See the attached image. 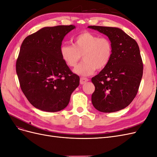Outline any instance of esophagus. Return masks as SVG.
I'll use <instances>...</instances> for the list:
<instances>
[{"instance_id": "34e87169", "label": "esophagus", "mask_w": 157, "mask_h": 157, "mask_svg": "<svg viewBox=\"0 0 157 157\" xmlns=\"http://www.w3.org/2000/svg\"><path fill=\"white\" fill-rule=\"evenodd\" d=\"M88 81V79L86 78H84V77H81L80 79V84H84L86 83V82Z\"/></svg>"}]
</instances>
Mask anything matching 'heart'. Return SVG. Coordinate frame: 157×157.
Returning a JSON list of instances; mask_svg holds the SVG:
<instances>
[{
  "instance_id": "b5f03b06",
  "label": "heart",
  "mask_w": 157,
  "mask_h": 157,
  "mask_svg": "<svg viewBox=\"0 0 157 157\" xmlns=\"http://www.w3.org/2000/svg\"><path fill=\"white\" fill-rule=\"evenodd\" d=\"M112 51L111 42L107 38L83 32L74 38L73 45L63 44L60 47V56L69 67H76L82 56L83 61L74 72L87 77L96 69L101 70L106 67L111 58Z\"/></svg>"
}]
</instances>
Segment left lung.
I'll return each instance as SVG.
<instances>
[{
    "mask_svg": "<svg viewBox=\"0 0 157 157\" xmlns=\"http://www.w3.org/2000/svg\"><path fill=\"white\" fill-rule=\"evenodd\" d=\"M107 36L112 44L108 65L92 77L94 107L103 113H113L130 104L138 91L143 76V62L138 44L117 27L88 26Z\"/></svg>",
    "mask_w": 157,
    "mask_h": 157,
    "instance_id": "1",
    "label": "left lung"
}]
</instances>
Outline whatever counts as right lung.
<instances>
[{"label":"right lung","mask_w":157,"mask_h":157,"mask_svg":"<svg viewBox=\"0 0 157 157\" xmlns=\"http://www.w3.org/2000/svg\"><path fill=\"white\" fill-rule=\"evenodd\" d=\"M73 25L45 27L23 41L16 61L20 87L33 106L57 112L69 103L80 78L73 73L60 56L65 36Z\"/></svg>","instance_id":"add662e5"}]
</instances>
